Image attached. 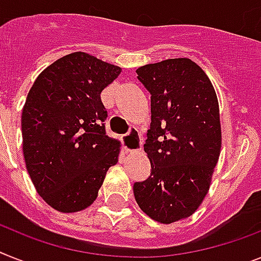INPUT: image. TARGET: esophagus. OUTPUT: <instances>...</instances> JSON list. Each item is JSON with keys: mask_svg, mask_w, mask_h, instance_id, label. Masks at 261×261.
I'll list each match as a JSON object with an SVG mask.
<instances>
[{"mask_svg": "<svg viewBox=\"0 0 261 261\" xmlns=\"http://www.w3.org/2000/svg\"><path fill=\"white\" fill-rule=\"evenodd\" d=\"M141 137H140L139 132L136 129H130L129 133H126L124 137H122V145H124V149L126 152H139L141 149Z\"/></svg>", "mask_w": 261, "mask_h": 261, "instance_id": "obj_1", "label": "esophagus"}]
</instances>
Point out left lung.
Segmentation results:
<instances>
[{"mask_svg": "<svg viewBox=\"0 0 261 261\" xmlns=\"http://www.w3.org/2000/svg\"><path fill=\"white\" fill-rule=\"evenodd\" d=\"M136 73L150 93L144 150L152 169L133 193L150 219L172 224L193 215L210 191L221 149L219 101L205 72L189 58L148 64Z\"/></svg>", "mask_w": 261, "mask_h": 261, "instance_id": "left-lung-1", "label": "left lung"}]
</instances>
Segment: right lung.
Segmentation results:
<instances>
[{
  "label": "right lung",
  "instance_id": "obj_1",
  "mask_svg": "<svg viewBox=\"0 0 261 261\" xmlns=\"http://www.w3.org/2000/svg\"><path fill=\"white\" fill-rule=\"evenodd\" d=\"M121 68L84 51L58 58L40 73L22 108V150L38 195L62 213L93 204L120 141L105 133L101 92Z\"/></svg>",
  "mask_w": 261,
  "mask_h": 261
}]
</instances>
